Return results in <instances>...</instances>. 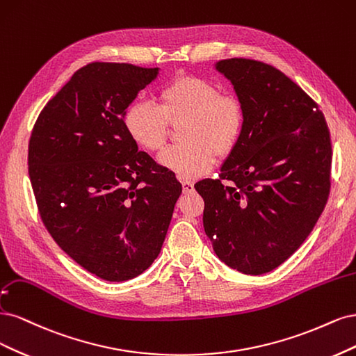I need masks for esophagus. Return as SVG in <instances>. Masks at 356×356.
<instances>
[{
  "instance_id": "34e87169",
  "label": "esophagus",
  "mask_w": 356,
  "mask_h": 356,
  "mask_svg": "<svg viewBox=\"0 0 356 356\" xmlns=\"http://www.w3.org/2000/svg\"><path fill=\"white\" fill-rule=\"evenodd\" d=\"M181 188H183V193H191L193 192V183L192 181H181Z\"/></svg>"
}]
</instances>
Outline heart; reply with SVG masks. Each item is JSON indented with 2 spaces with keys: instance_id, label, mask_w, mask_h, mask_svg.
<instances>
[{
  "instance_id": "heart-1",
  "label": "heart",
  "mask_w": 356,
  "mask_h": 356,
  "mask_svg": "<svg viewBox=\"0 0 356 356\" xmlns=\"http://www.w3.org/2000/svg\"><path fill=\"white\" fill-rule=\"evenodd\" d=\"M186 121L181 145L159 155L164 168L183 180L197 179L214 165L216 155L231 154L244 130L245 112L241 100L222 95L214 83L200 76H177L159 91V105L136 100L125 109L124 125L131 139L147 151L165 146L170 122Z\"/></svg>"
}]
</instances>
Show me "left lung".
<instances>
[{
	"label": "left lung",
	"instance_id": "1",
	"mask_svg": "<svg viewBox=\"0 0 356 356\" xmlns=\"http://www.w3.org/2000/svg\"><path fill=\"white\" fill-rule=\"evenodd\" d=\"M214 66L232 83L245 122L220 179L195 185L204 231L229 268L261 275L303 244L325 207L330 131L316 103L277 67L251 59Z\"/></svg>",
	"mask_w": 356,
	"mask_h": 356
}]
</instances>
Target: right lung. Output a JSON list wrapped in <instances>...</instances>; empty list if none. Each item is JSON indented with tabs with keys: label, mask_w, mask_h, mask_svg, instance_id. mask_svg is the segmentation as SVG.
<instances>
[{
	"label": "right lung",
	"mask_w": 356,
	"mask_h": 356,
	"mask_svg": "<svg viewBox=\"0 0 356 356\" xmlns=\"http://www.w3.org/2000/svg\"><path fill=\"white\" fill-rule=\"evenodd\" d=\"M158 67L95 62L41 111L29 140V179L44 226L96 277L136 278L158 257L181 185L139 152L125 109Z\"/></svg>",
	"instance_id": "obj_1"
}]
</instances>
